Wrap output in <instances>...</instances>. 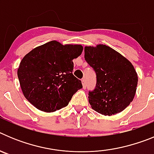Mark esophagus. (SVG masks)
Instances as JSON below:
<instances>
[{
	"instance_id": "34e87169",
	"label": "esophagus",
	"mask_w": 154,
	"mask_h": 154,
	"mask_svg": "<svg viewBox=\"0 0 154 154\" xmlns=\"http://www.w3.org/2000/svg\"><path fill=\"white\" fill-rule=\"evenodd\" d=\"M82 87H83V89H85V88H86V83H85V79H82Z\"/></svg>"
}]
</instances>
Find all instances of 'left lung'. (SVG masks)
<instances>
[{
	"label": "left lung",
	"instance_id": "1",
	"mask_svg": "<svg viewBox=\"0 0 154 154\" xmlns=\"http://www.w3.org/2000/svg\"><path fill=\"white\" fill-rule=\"evenodd\" d=\"M85 59L96 73V86L89 92L92 109L104 116L124 110L134 99L138 76L131 62L105 45L85 46Z\"/></svg>",
	"mask_w": 154,
	"mask_h": 154
}]
</instances>
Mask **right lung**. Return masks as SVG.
I'll list each match as a JSON object with an SVG mask.
<instances>
[{"label":"right lung","mask_w":154,"mask_h":154,"mask_svg":"<svg viewBox=\"0 0 154 154\" xmlns=\"http://www.w3.org/2000/svg\"><path fill=\"white\" fill-rule=\"evenodd\" d=\"M81 45H62L51 41L24 55L17 77L24 97L38 109L51 112L67 106L82 88L72 74V60L82 52Z\"/></svg>","instance_id":"right-lung-1"}]
</instances>
